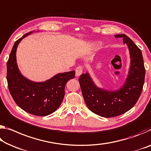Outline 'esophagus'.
Here are the masks:
<instances>
[{
  "label": "esophagus",
  "instance_id": "obj_1",
  "mask_svg": "<svg viewBox=\"0 0 151 151\" xmlns=\"http://www.w3.org/2000/svg\"><path fill=\"white\" fill-rule=\"evenodd\" d=\"M83 67L82 66H78L76 67V76H80L81 74L83 73Z\"/></svg>",
  "mask_w": 151,
  "mask_h": 151
}]
</instances>
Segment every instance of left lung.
I'll use <instances>...</instances> for the list:
<instances>
[{"label": "left lung", "instance_id": "obj_1", "mask_svg": "<svg viewBox=\"0 0 151 151\" xmlns=\"http://www.w3.org/2000/svg\"><path fill=\"white\" fill-rule=\"evenodd\" d=\"M128 45L130 54V68L125 84L116 91L97 87L88 73L82 74L79 81L85 104L91 111L104 118L122 115L134 106L145 83V68L142 54L132 40L125 34L116 35Z\"/></svg>", "mask_w": 151, "mask_h": 151}]
</instances>
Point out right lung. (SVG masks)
Listing matches in <instances>:
<instances>
[{
	"instance_id": "1",
	"label": "right lung",
	"mask_w": 151,
	"mask_h": 151,
	"mask_svg": "<svg viewBox=\"0 0 151 151\" xmlns=\"http://www.w3.org/2000/svg\"><path fill=\"white\" fill-rule=\"evenodd\" d=\"M26 33L17 40L7 61L6 80L12 97L24 111L37 116H45L54 112L64 99L66 83L75 78V71L58 74L42 83H35L24 77L19 70L16 61V51Z\"/></svg>"
}]
</instances>
